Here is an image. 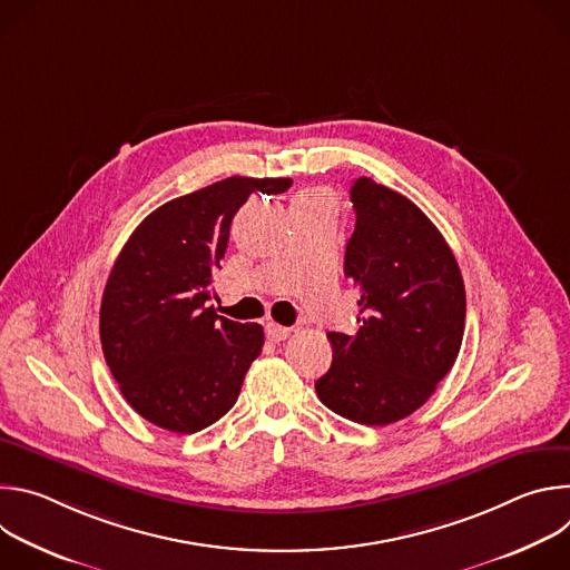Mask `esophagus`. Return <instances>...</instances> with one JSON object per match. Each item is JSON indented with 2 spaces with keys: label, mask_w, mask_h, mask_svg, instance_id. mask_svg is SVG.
I'll use <instances>...</instances> for the list:
<instances>
[{
  "label": "esophagus",
  "mask_w": 570,
  "mask_h": 570,
  "mask_svg": "<svg viewBox=\"0 0 570 570\" xmlns=\"http://www.w3.org/2000/svg\"><path fill=\"white\" fill-rule=\"evenodd\" d=\"M291 327H282V324H277V322H268L266 324V336H268V341H273V343H282V341H286L288 336H291Z\"/></svg>",
  "instance_id": "obj_1"
}]
</instances>
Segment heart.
I'll use <instances>...</instances> for the list:
<instances>
[{"label":"heart","mask_w":570,"mask_h":570,"mask_svg":"<svg viewBox=\"0 0 570 570\" xmlns=\"http://www.w3.org/2000/svg\"><path fill=\"white\" fill-rule=\"evenodd\" d=\"M299 198H302V200H327V198H324V196H322V194H317V191L299 194V196H297V200H299Z\"/></svg>","instance_id":"obj_1"}]
</instances>
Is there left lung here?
<instances>
[{
	"label": "left lung",
	"instance_id": "8db88e82",
	"mask_svg": "<svg viewBox=\"0 0 570 570\" xmlns=\"http://www.w3.org/2000/svg\"><path fill=\"white\" fill-rule=\"evenodd\" d=\"M356 227L345 277L358 291L361 327L330 332V372L315 381L320 401L365 426L413 415L453 367L466 297L458 262L440 229L405 196L358 178Z\"/></svg>",
	"mask_w": 570,
	"mask_h": 570
}]
</instances>
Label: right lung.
Segmentation results:
<instances>
[{
    "instance_id": "add662e5",
    "label": "right lung",
    "mask_w": 570,
    "mask_h": 570,
    "mask_svg": "<svg viewBox=\"0 0 570 570\" xmlns=\"http://www.w3.org/2000/svg\"><path fill=\"white\" fill-rule=\"evenodd\" d=\"M291 178L232 176L150 212L121 248L101 299V347L124 399L171 433L218 422L262 354V324L207 306L229 225L250 194H284Z\"/></svg>"
}]
</instances>
